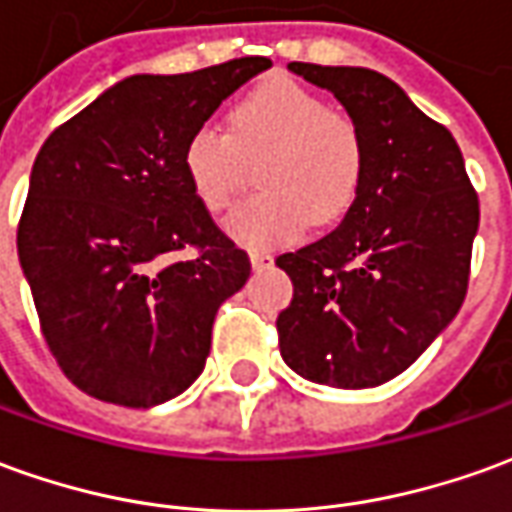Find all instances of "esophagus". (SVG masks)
Instances as JSON below:
<instances>
[{"mask_svg":"<svg viewBox=\"0 0 512 512\" xmlns=\"http://www.w3.org/2000/svg\"><path fill=\"white\" fill-rule=\"evenodd\" d=\"M250 264H253L256 270H264V267L273 264V256H270L267 250H250Z\"/></svg>","mask_w":512,"mask_h":512,"instance_id":"obj_1","label":"esophagus"}]
</instances>
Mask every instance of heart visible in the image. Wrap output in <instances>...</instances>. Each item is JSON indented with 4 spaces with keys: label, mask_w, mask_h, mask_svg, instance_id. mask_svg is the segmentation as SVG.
Here are the masks:
<instances>
[{
    "label": "heart",
    "mask_w": 512,
    "mask_h": 512,
    "mask_svg": "<svg viewBox=\"0 0 512 512\" xmlns=\"http://www.w3.org/2000/svg\"><path fill=\"white\" fill-rule=\"evenodd\" d=\"M228 125L222 130L206 122L189 133L183 172L197 200L211 214H222L242 186L245 158L264 155V192L228 220L236 242L248 248L287 245L309 222L340 220L357 200L365 172L359 128L312 88L290 77H270L236 102Z\"/></svg>",
    "instance_id": "heart-1"
}]
</instances>
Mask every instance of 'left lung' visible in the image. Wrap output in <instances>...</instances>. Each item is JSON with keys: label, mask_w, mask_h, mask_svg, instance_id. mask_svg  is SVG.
Here are the masks:
<instances>
[{"label": "left lung", "mask_w": 512, "mask_h": 512, "mask_svg": "<svg viewBox=\"0 0 512 512\" xmlns=\"http://www.w3.org/2000/svg\"><path fill=\"white\" fill-rule=\"evenodd\" d=\"M290 69L343 102L365 172L331 234L276 259L292 281L278 348L309 382L376 387L410 368L460 312L479 197L449 128L390 77L362 66Z\"/></svg>", "instance_id": "8db88e82"}]
</instances>
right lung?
I'll return each instance as SVG.
<instances>
[{
	"label": "right lung",
	"mask_w": 512,
	"mask_h": 512,
	"mask_svg": "<svg viewBox=\"0 0 512 512\" xmlns=\"http://www.w3.org/2000/svg\"><path fill=\"white\" fill-rule=\"evenodd\" d=\"M270 69L250 55L186 74H133L52 130L35 155L19 262L66 379L119 407L181 396L206 368L214 315L250 259L183 172V144ZM183 249H195L178 260Z\"/></svg>",
	"instance_id": "add662e5"
}]
</instances>
